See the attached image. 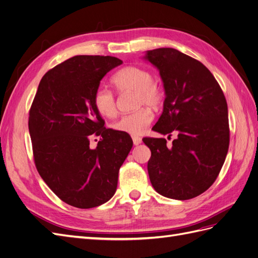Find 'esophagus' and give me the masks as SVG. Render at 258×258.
<instances>
[{"label":"esophagus","instance_id":"obj_1","mask_svg":"<svg viewBox=\"0 0 258 258\" xmlns=\"http://www.w3.org/2000/svg\"><path fill=\"white\" fill-rule=\"evenodd\" d=\"M132 141H134L135 145H139L142 143V139L140 137H137V136H132Z\"/></svg>","mask_w":258,"mask_h":258}]
</instances>
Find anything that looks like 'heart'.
Segmentation results:
<instances>
[{
    "mask_svg": "<svg viewBox=\"0 0 258 258\" xmlns=\"http://www.w3.org/2000/svg\"><path fill=\"white\" fill-rule=\"evenodd\" d=\"M112 83L119 92L135 91L137 93V106H144L158 108L162 102L163 92L159 84L153 81V75L148 70L129 66L117 71L113 77ZM93 105L96 110L104 117H114L117 113L116 98L112 90L100 86L93 93ZM154 114L147 107L126 115H122L118 120L113 123L116 131L123 132L131 136L141 135L153 121Z\"/></svg>",
    "mask_w": 258,
    "mask_h": 258,
    "instance_id": "b5f03b06",
    "label": "heart"
}]
</instances>
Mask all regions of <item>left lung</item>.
Listing matches in <instances>:
<instances>
[{
	"mask_svg": "<svg viewBox=\"0 0 258 258\" xmlns=\"http://www.w3.org/2000/svg\"><path fill=\"white\" fill-rule=\"evenodd\" d=\"M145 59L159 70L166 91L163 112L153 130L169 139L177 136L170 148L166 139H143L152 153L151 183L167 198H195L215 182L228 152L224 92L206 66L174 48L150 50Z\"/></svg>",
	"mask_w": 258,
	"mask_h": 258,
	"instance_id": "8db88e82",
	"label": "left lung"
}]
</instances>
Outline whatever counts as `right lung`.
<instances>
[{"instance_id":"right-lung-1","label":"right lung","mask_w":258,"mask_h":258,"mask_svg":"<svg viewBox=\"0 0 258 258\" xmlns=\"http://www.w3.org/2000/svg\"><path fill=\"white\" fill-rule=\"evenodd\" d=\"M122 63L111 56H75L52 68L38 85L29 111L37 172L66 204L90 209L116 191L119 168L132 140L104 127L93 105L100 81ZM101 136L96 149L90 139Z\"/></svg>"}]
</instances>
